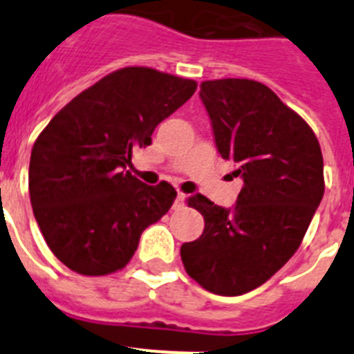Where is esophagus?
Masks as SVG:
<instances>
[{
    "label": "esophagus",
    "mask_w": 354,
    "mask_h": 354,
    "mask_svg": "<svg viewBox=\"0 0 354 354\" xmlns=\"http://www.w3.org/2000/svg\"><path fill=\"white\" fill-rule=\"evenodd\" d=\"M184 200H186V195H183V193H177V196H175V202H174V207L175 209L183 207Z\"/></svg>",
    "instance_id": "34e87169"
}]
</instances>
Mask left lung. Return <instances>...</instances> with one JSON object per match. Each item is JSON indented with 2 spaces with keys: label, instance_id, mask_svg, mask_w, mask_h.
Returning a JSON list of instances; mask_svg holds the SVG:
<instances>
[{
  "label": "left lung",
  "instance_id": "left-lung-1",
  "mask_svg": "<svg viewBox=\"0 0 354 354\" xmlns=\"http://www.w3.org/2000/svg\"><path fill=\"white\" fill-rule=\"evenodd\" d=\"M200 99L216 149L245 186L228 209L200 193L187 198L205 227L180 246V259L209 292L239 296L270 280L301 245L324 195L323 154L308 124L259 81H204Z\"/></svg>",
  "mask_w": 354,
  "mask_h": 354
}]
</instances>
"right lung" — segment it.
<instances>
[{
    "label": "right lung",
    "mask_w": 354,
    "mask_h": 354,
    "mask_svg": "<svg viewBox=\"0 0 354 354\" xmlns=\"http://www.w3.org/2000/svg\"><path fill=\"white\" fill-rule=\"evenodd\" d=\"M193 80L126 67L97 81L53 117L31 149L30 200L44 239L68 270H122L149 225L174 204L168 183L147 186L126 168L165 118L195 93Z\"/></svg>",
    "instance_id": "add662e5"
}]
</instances>
